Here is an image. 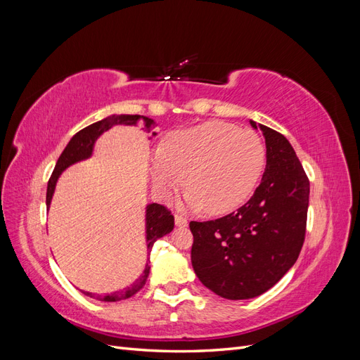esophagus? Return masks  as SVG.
<instances>
[{
    "mask_svg": "<svg viewBox=\"0 0 360 360\" xmlns=\"http://www.w3.org/2000/svg\"><path fill=\"white\" fill-rule=\"evenodd\" d=\"M174 221H176L177 226H186L188 225V219H186V217H183L181 214L174 216Z\"/></svg>",
    "mask_w": 360,
    "mask_h": 360,
    "instance_id": "esophagus-1",
    "label": "esophagus"
}]
</instances>
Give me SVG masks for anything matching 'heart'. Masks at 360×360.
<instances>
[{"instance_id": "obj_1", "label": "heart", "mask_w": 360, "mask_h": 360, "mask_svg": "<svg viewBox=\"0 0 360 360\" xmlns=\"http://www.w3.org/2000/svg\"><path fill=\"white\" fill-rule=\"evenodd\" d=\"M264 165L266 147L254 130L207 122L167 135L151 158V177L162 197H169L188 174V205L225 214L250 198Z\"/></svg>"}]
</instances>
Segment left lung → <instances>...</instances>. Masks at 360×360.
Segmentation results:
<instances>
[{
  "label": "left lung",
  "instance_id": "8db88e82",
  "mask_svg": "<svg viewBox=\"0 0 360 360\" xmlns=\"http://www.w3.org/2000/svg\"><path fill=\"white\" fill-rule=\"evenodd\" d=\"M266 138V171L250 200L214 221L189 224L192 267L217 296L252 299L296 263L304 242L309 180L288 139L250 120Z\"/></svg>",
  "mask_w": 360,
  "mask_h": 360
}]
</instances>
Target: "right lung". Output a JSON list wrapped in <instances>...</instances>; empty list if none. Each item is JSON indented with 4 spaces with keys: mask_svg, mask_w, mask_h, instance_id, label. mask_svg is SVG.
<instances>
[{
    "mask_svg": "<svg viewBox=\"0 0 360 360\" xmlns=\"http://www.w3.org/2000/svg\"><path fill=\"white\" fill-rule=\"evenodd\" d=\"M139 122H144L147 130H150L151 124L155 123L153 120L148 117H144V115H111V117H106V118L101 120V122L84 127L82 130H79L78 134L73 135V138L69 141V144L66 146V148H64L61 156L58 158L57 165H56V168H53L52 176L48 181V191H46L48 209L51 205L52 195H53V191H56V184H57L58 177L61 176V172L76 162L89 159L93 153V147H94V143L97 138H99L103 132H106L108 129H111L115 124H138ZM153 135H156V134L153 132ZM172 228H174V216L171 214V212L167 209L165 205H160L156 202L147 205L146 238H147L148 252H151V248H153L155 242L159 240V238L165 234L171 233ZM148 274H150V266L147 261L143 275H141L132 285H129L120 291H114L111 294H106V296H101V294H93V292H86V291H82V292L85 294V296H90L96 300H102V302L124 300V299L132 297L134 294H136L141 288L146 285Z\"/></svg>",
    "mask_w": 360,
    "mask_h": 360,
    "instance_id": "right-lung-1",
    "label": "right lung"
}]
</instances>
